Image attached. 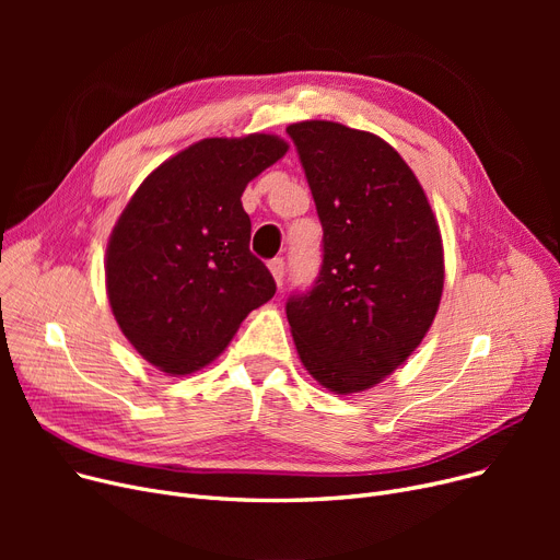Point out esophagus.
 <instances>
[{"instance_id": "34e87169", "label": "esophagus", "mask_w": 560, "mask_h": 560, "mask_svg": "<svg viewBox=\"0 0 560 560\" xmlns=\"http://www.w3.org/2000/svg\"><path fill=\"white\" fill-rule=\"evenodd\" d=\"M268 268H270V272H272L275 281L281 285V281H283V272H285V262H283V258H272V260L268 262Z\"/></svg>"}]
</instances>
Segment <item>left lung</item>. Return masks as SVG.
<instances>
[{
	"label": "left lung",
	"mask_w": 560,
	"mask_h": 560,
	"mask_svg": "<svg viewBox=\"0 0 560 560\" xmlns=\"http://www.w3.org/2000/svg\"><path fill=\"white\" fill-rule=\"evenodd\" d=\"M322 222V268L285 304L298 354L319 386L381 384L427 336L445 283L443 238L413 170L370 131L290 125Z\"/></svg>",
	"instance_id": "1"
}]
</instances>
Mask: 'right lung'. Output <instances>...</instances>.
Segmentation results:
<instances>
[{"instance_id": "right-lung-1", "label": "right lung", "mask_w": 560, "mask_h": 560, "mask_svg": "<svg viewBox=\"0 0 560 560\" xmlns=\"http://www.w3.org/2000/svg\"><path fill=\"white\" fill-rule=\"evenodd\" d=\"M288 152L270 133L203 138L140 184L106 247V292L138 354L182 376L218 359L277 292L249 252L247 184Z\"/></svg>"}]
</instances>
